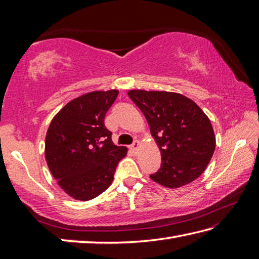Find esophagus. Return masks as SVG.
<instances>
[{
	"label": "esophagus",
	"instance_id": "obj_1",
	"mask_svg": "<svg viewBox=\"0 0 259 259\" xmlns=\"http://www.w3.org/2000/svg\"><path fill=\"white\" fill-rule=\"evenodd\" d=\"M139 145H140V142H139V140H135L134 142H133V145L130 146V149L133 150V151H136L137 149H138V147H139Z\"/></svg>",
	"mask_w": 259,
	"mask_h": 259
}]
</instances>
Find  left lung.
Segmentation results:
<instances>
[{
	"mask_svg": "<svg viewBox=\"0 0 259 259\" xmlns=\"http://www.w3.org/2000/svg\"><path fill=\"white\" fill-rule=\"evenodd\" d=\"M128 96L145 114L161 152L160 169L150 178L179 188L199 177L216 147L210 120L202 110L175 92L131 90Z\"/></svg>",
	"mask_w": 259,
	"mask_h": 259,
	"instance_id": "obj_1",
	"label": "left lung"
}]
</instances>
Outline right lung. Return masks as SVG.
<instances>
[{"mask_svg":"<svg viewBox=\"0 0 259 259\" xmlns=\"http://www.w3.org/2000/svg\"><path fill=\"white\" fill-rule=\"evenodd\" d=\"M118 90L87 93L60 110L46 137V159L59 186L76 200H90L111 185L126 148L113 145L104 117Z\"/></svg>","mask_w":259,"mask_h":259,"instance_id":"right-lung-1","label":"right lung"}]
</instances>
